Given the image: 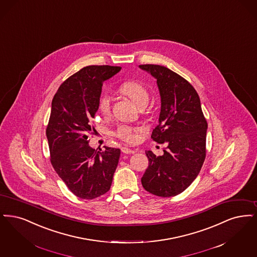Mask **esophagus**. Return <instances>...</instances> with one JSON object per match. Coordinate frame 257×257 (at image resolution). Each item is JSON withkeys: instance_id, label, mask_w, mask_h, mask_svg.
I'll list each match as a JSON object with an SVG mask.
<instances>
[{"instance_id": "34e87169", "label": "esophagus", "mask_w": 257, "mask_h": 257, "mask_svg": "<svg viewBox=\"0 0 257 257\" xmlns=\"http://www.w3.org/2000/svg\"><path fill=\"white\" fill-rule=\"evenodd\" d=\"M122 153L126 154V155H131V154H135L136 151L133 150V149H128L126 147H123V148H122Z\"/></svg>"}]
</instances>
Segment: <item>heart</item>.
Instances as JSON below:
<instances>
[{"label":"heart","instance_id":"obj_1","mask_svg":"<svg viewBox=\"0 0 257 257\" xmlns=\"http://www.w3.org/2000/svg\"><path fill=\"white\" fill-rule=\"evenodd\" d=\"M120 91L131 98L139 107H144L150 100V93L145 85L137 80H126L120 86ZM98 108L100 113L107 114L110 109V97L107 94L100 95L98 101ZM141 128L126 124L120 125L115 132V135L126 143H135L138 140V133Z\"/></svg>","mask_w":257,"mask_h":257}]
</instances>
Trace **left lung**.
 <instances>
[{"label":"left lung","mask_w":257,"mask_h":257,"mask_svg":"<svg viewBox=\"0 0 257 257\" xmlns=\"http://www.w3.org/2000/svg\"><path fill=\"white\" fill-rule=\"evenodd\" d=\"M139 68L157 79L161 106L158 125L152 138L167 149L161 157L147 151L149 167L141 182L158 197H173L186 189L198 177L205 158L207 123L200 97L185 78L172 70L146 64Z\"/></svg>","instance_id":"left-lung-1"}]
</instances>
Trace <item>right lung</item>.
Segmentation results:
<instances>
[{
  "instance_id": "obj_1",
  "label": "right lung",
  "mask_w": 257,
  "mask_h": 257,
  "mask_svg": "<svg viewBox=\"0 0 257 257\" xmlns=\"http://www.w3.org/2000/svg\"><path fill=\"white\" fill-rule=\"evenodd\" d=\"M120 70L108 65L82 68L59 86L52 101L46 131L51 162L69 190L80 199L92 200L110 189L119 162L120 149L95 150L89 140L102 82Z\"/></svg>"
}]
</instances>
